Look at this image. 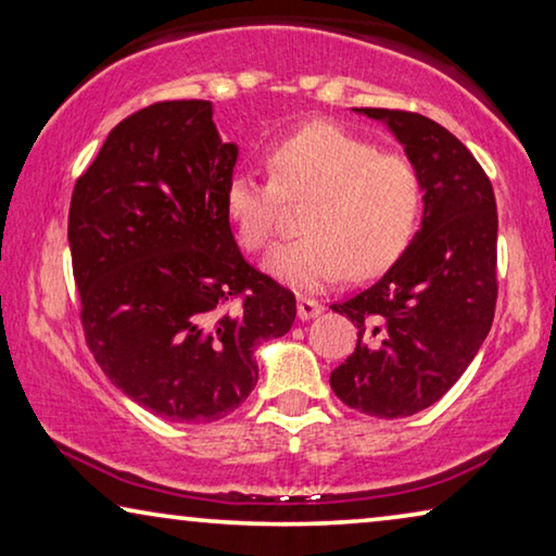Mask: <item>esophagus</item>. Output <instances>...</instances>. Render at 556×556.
I'll return each mask as SVG.
<instances>
[{"label":"esophagus","mask_w":556,"mask_h":556,"mask_svg":"<svg viewBox=\"0 0 556 556\" xmlns=\"http://www.w3.org/2000/svg\"><path fill=\"white\" fill-rule=\"evenodd\" d=\"M323 313V305L315 301V298H307V295H298V315H301V320H311L315 315Z\"/></svg>","instance_id":"esophagus-1"}]
</instances>
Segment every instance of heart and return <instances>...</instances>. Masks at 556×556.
Returning <instances> with one entry per match:
<instances>
[{
  "label": "heart",
  "instance_id": "heart-1",
  "mask_svg": "<svg viewBox=\"0 0 556 556\" xmlns=\"http://www.w3.org/2000/svg\"><path fill=\"white\" fill-rule=\"evenodd\" d=\"M270 178L238 174L228 181L226 211L238 241L266 251L278 236L286 201H305V233L266 261L273 278L318 290L345 276L382 270L413 241L425 211L420 164L400 151L332 124H311L268 149Z\"/></svg>",
  "mask_w": 556,
  "mask_h": 556
}]
</instances>
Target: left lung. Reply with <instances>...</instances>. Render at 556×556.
Wrapping results in <instances>:
<instances>
[{"instance_id":"obj_1","label":"left lung","mask_w":556,"mask_h":556,"mask_svg":"<svg viewBox=\"0 0 556 556\" xmlns=\"http://www.w3.org/2000/svg\"><path fill=\"white\" fill-rule=\"evenodd\" d=\"M386 122L427 184L422 228L388 273L330 307L357 345L330 372L348 407L397 420L445 395L475 361L497 305V203L484 168L445 126L413 111L357 109Z\"/></svg>"}]
</instances>
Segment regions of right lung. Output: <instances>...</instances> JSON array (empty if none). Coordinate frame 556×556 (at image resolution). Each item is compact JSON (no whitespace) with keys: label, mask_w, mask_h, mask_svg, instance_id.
Here are the masks:
<instances>
[{"label":"right lung","mask_w":556,"mask_h":556,"mask_svg":"<svg viewBox=\"0 0 556 556\" xmlns=\"http://www.w3.org/2000/svg\"><path fill=\"white\" fill-rule=\"evenodd\" d=\"M211 101L126 116L76 178L70 249L93 361L134 403L203 425L258 382L253 350L286 336L295 295L238 251L226 189L238 159Z\"/></svg>","instance_id":"right-lung-1"}]
</instances>
